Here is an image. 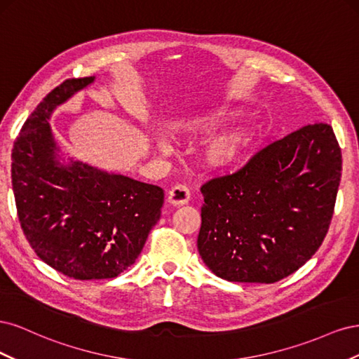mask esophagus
Returning a JSON list of instances; mask_svg holds the SVG:
<instances>
[{"mask_svg": "<svg viewBox=\"0 0 359 359\" xmlns=\"http://www.w3.org/2000/svg\"><path fill=\"white\" fill-rule=\"evenodd\" d=\"M189 201H190V190L187 186L178 184V186L170 189L169 196H168L169 203L175 205V206H181V205H186Z\"/></svg>", "mask_w": 359, "mask_h": 359, "instance_id": "esophagus-1", "label": "esophagus"}]
</instances>
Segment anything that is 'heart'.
Listing matches in <instances>:
<instances>
[{"instance_id": "obj_1", "label": "heart", "mask_w": 359, "mask_h": 359, "mask_svg": "<svg viewBox=\"0 0 359 359\" xmlns=\"http://www.w3.org/2000/svg\"><path fill=\"white\" fill-rule=\"evenodd\" d=\"M217 124H219V118L217 116L202 115L181 123L180 128L190 136H198L208 133ZM250 142H252V135L247 130H231V132L217 136L206 145L203 151V158L212 168L231 166L244 154V151L248 148ZM160 147L165 148L166 145L161 142Z\"/></svg>"}]
</instances>
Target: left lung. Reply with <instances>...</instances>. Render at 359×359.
<instances>
[{"mask_svg":"<svg viewBox=\"0 0 359 359\" xmlns=\"http://www.w3.org/2000/svg\"><path fill=\"white\" fill-rule=\"evenodd\" d=\"M341 178V149L328 123L274 140L244 168L201 187L198 250L215 276L276 283L322 245Z\"/></svg>","mask_w":359,"mask_h":359,"instance_id":"1","label":"left lung"}]
</instances>
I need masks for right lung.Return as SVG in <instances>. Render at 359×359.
Segmentation results:
<instances>
[{
	"mask_svg": "<svg viewBox=\"0 0 359 359\" xmlns=\"http://www.w3.org/2000/svg\"><path fill=\"white\" fill-rule=\"evenodd\" d=\"M94 78L66 79L24 123L12 149L20 227L37 256L76 280L114 278L135 264L165 202L163 189L79 161L60 166L48 119Z\"/></svg>",
	"mask_w": 359,
	"mask_h": 359,
	"instance_id": "obj_1",
	"label": "right lung"
}]
</instances>
